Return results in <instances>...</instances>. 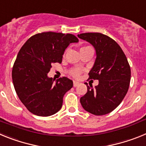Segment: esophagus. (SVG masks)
<instances>
[{"instance_id": "esophagus-1", "label": "esophagus", "mask_w": 146, "mask_h": 146, "mask_svg": "<svg viewBox=\"0 0 146 146\" xmlns=\"http://www.w3.org/2000/svg\"><path fill=\"white\" fill-rule=\"evenodd\" d=\"M79 83L80 82H77V81H74V82H73V86H74V87H76V86H77L79 85Z\"/></svg>"}]
</instances>
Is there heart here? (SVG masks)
<instances>
[{"instance_id":"1","label":"heart","mask_w":146,"mask_h":146,"mask_svg":"<svg viewBox=\"0 0 146 146\" xmlns=\"http://www.w3.org/2000/svg\"><path fill=\"white\" fill-rule=\"evenodd\" d=\"M90 46H86V47H82V48L80 49V51L81 50H86V49H88V48H90ZM81 72H82V70H81L80 69H72V70L70 71V74H72L73 77H78L81 74Z\"/></svg>"}]
</instances>
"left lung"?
Instances as JSON below:
<instances>
[{"instance_id": "1", "label": "left lung", "mask_w": 146, "mask_h": 146, "mask_svg": "<svg viewBox=\"0 0 146 146\" xmlns=\"http://www.w3.org/2000/svg\"><path fill=\"white\" fill-rule=\"evenodd\" d=\"M91 43L96 50V58L88 73L89 79L98 80L99 85L87 86V93L80 98L86 111L103 115L121 104L129 87L131 69L124 52L115 40L100 33L77 35Z\"/></svg>"}]
</instances>
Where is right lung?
Returning <instances> with one entry per match:
<instances>
[{
	"mask_svg": "<svg viewBox=\"0 0 146 146\" xmlns=\"http://www.w3.org/2000/svg\"><path fill=\"white\" fill-rule=\"evenodd\" d=\"M78 41L70 33L43 32L33 35L21 47L13 66L12 80L18 97L31 113L50 116L60 110L73 82L63 77L55 82L47 73L52 64L61 63L69 44Z\"/></svg>",
	"mask_w": 146,
	"mask_h": 146,
	"instance_id": "obj_1",
	"label": "right lung"
}]
</instances>
